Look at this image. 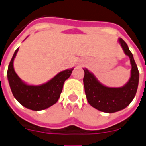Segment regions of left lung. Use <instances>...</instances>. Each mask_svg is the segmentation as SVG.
<instances>
[{"label":"left lung","instance_id":"8db88e82","mask_svg":"<svg viewBox=\"0 0 146 146\" xmlns=\"http://www.w3.org/2000/svg\"><path fill=\"white\" fill-rule=\"evenodd\" d=\"M119 40L125 54L129 57L131 64V78L126 85L121 88L106 87L88 70L83 68L85 72L83 82L88 102L95 108L107 113H113L126 108L133 100L139 85V72L133 55L125 40L121 38Z\"/></svg>","mask_w":146,"mask_h":146}]
</instances>
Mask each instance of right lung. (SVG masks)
Instances as JSON below:
<instances>
[{"instance_id":"1","label":"right lung","mask_w":146,"mask_h":146,"mask_svg":"<svg viewBox=\"0 0 146 146\" xmlns=\"http://www.w3.org/2000/svg\"><path fill=\"white\" fill-rule=\"evenodd\" d=\"M19 48L10 61L7 69V79L15 98L23 106L33 111H40L49 108L58 102L62 92L65 80L68 79L74 68L67 69L45 84L41 85H28L23 82L15 73L13 62Z\"/></svg>"}]
</instances>
